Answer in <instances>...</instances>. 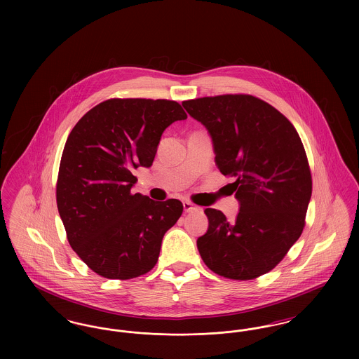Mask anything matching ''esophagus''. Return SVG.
I'll return each mask as SVG.
<instances>
[{
  "label": "esophagus",
  "instance_id": "34e87169",
  "mask_svg": "<svg viewBox=\"0 0 359 359\" xmlns=\"http://www.w3.org/2000/svg\"><path fill=\"white\" fill-rule=\"evenodd\" d=\"M183 207H184V211L186 212H195V211H198L199 210V207L198 205H192L191 202H183Z\"/></svg>",
  "mask_w": 359,
  "mask_h": 359
}]
</instances>
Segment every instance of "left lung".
<instances>
[{
	"instance_id": "8db88e82",
	"label": "left lung",
	"mask_w": 359,
	"mask_h": 359,
	"mask_svg": "<svg viewBox=\"0 0 359 359\" xmlns=\"http://www.w3.org/2000/svg\"><path fill=\"white\" fill-rule=\"evenodd\" d=\"M183 106L208 130L219 171L236 177L231 187L239 202L236 222L205 208L208 230L196 241L202 259L231 280L268 273L306 224L312 177L299 133L272 104L248 94L203 97Z\"/></svg>"
}]
</instances>
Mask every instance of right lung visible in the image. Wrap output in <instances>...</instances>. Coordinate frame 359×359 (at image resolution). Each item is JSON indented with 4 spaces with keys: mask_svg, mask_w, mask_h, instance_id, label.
<instances>
[{
    "mask_svg": "<svg viewBox=\"0 0 359 359\" xmlns=\"http://www.w3.org/2000/svg\"><path fill=\"white\" fill-rule=\"evenodd\" d=\"M186 118L175 101L113 98L88 110L71 130L56 203L71 248L95 273L129 280L156 265L163 237L183 205L132 194V172L149 168L163 132Z\"/></svg>",
    "mask_w": 359,
    "mask_h": 359,
    "instance_id": "obj_1",
    "label": "right lung"
}]
</instances>
